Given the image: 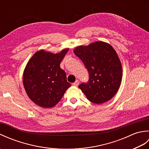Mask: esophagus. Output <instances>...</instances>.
<instances>
[{
  "label": "esophagus",
  "instance_id": "1",
  "mask_svg": "<svg viewBox=\"0 0 149 149\" xmlns=\"http://www.w3.org/2000/svg\"><path fill=\"white\" fill-rule=\"evenodd\" d=\"M72 85L74 86H78L79 85V81H76L75 82H74V83H72Z\"/></svg>",
  "mask_w": 149,
  "mask_h": 149
}]
</instances>
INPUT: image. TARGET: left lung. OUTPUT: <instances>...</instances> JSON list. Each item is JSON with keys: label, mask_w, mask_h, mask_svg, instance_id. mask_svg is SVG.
Returning a JSON list of instances; mask_svg holds the SVG:
<instances>
[{"label": "left lung", "mask_w": 149, "mask_h": 149, "mask_svg": "<svg viewBox=\"0 0 149 149\" xmlns=\"http://www.w3.org/2000/svg\"><path fill=\"white\" fill-rule=\"evenodd\" d=\"M74 52L89 73L88 83L79 86L87 99L97 104L111 99L118 91L122 78L121 61L113 47L99 41L87 46H78Z\"/></svg>", "instance_id": "8db88e82"}]
</instances>
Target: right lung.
<instances>
[{"instance_id": "obj_1", "label": "right lung", "mask_w": 149, "mask_h": 149, "mask_svg": "<svg viewBox=\"0 0 149 149\" xmlns=\"http://www.w3.org/2000/svg\"><path fill=\"white\" fill-rule=\"evenodd\" d=\"M69 49L54 54L37 51L27 63L23 74L24 86L30 99L39 106H55L71 86L60 63Z\"/></svg>"}]
</instances>
